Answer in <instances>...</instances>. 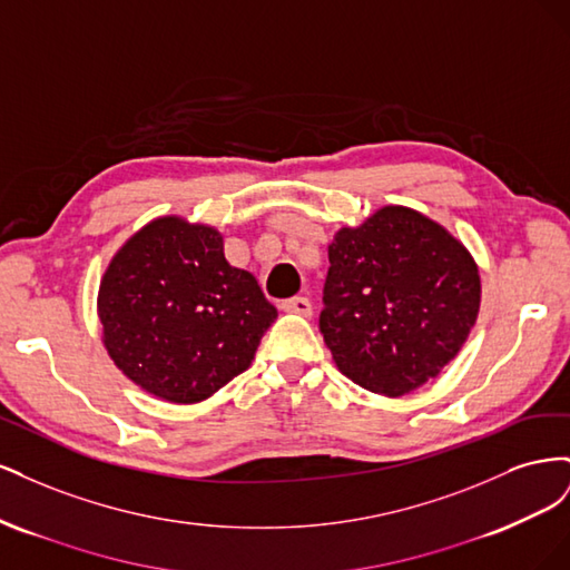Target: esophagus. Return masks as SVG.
Returning a JSON list of instances; mask_svg holds the SVG:
<instances>
[{"mask_svg":"<svg viewBox=\"0 0 570 570\" xmlns=\"http://www.w3.org/2000/svg\"><path fill=\"white\" fill-rule=\"evenodd\" d=\"M283 312L287 314H299V316H312V302L306 297H289L281 304Z\"/></svg>","mask_w":570,"mask_h":570,"instance_id":"esophagus-1","label":"esophagus"}]
</instances>
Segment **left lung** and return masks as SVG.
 I'll return each instance as SVG.
<instances>
[{
	"instance_id": "1",
	"label": "left lung",
	"mask_w": 570,
	"mask_h": 570,
	"mask_svg": "<svg viewBox=\"0 0 570 570\" xmlns=\"http://www.w3.org/2000/svg\"><path fill=\"white\" fill-rule=\"evenodd\" d=\"M318 327L337 368L385 396L425 385L463 347L480 308L471 252L428 216L383 206L327 247Z\"/></svg>"
}]
</instances>
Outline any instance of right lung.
Listing matches in <instances>:
<instances>
[{
    "mask_svg": "<svg viewBox=\"0 0 570 570\" xmlns=\"http://www.w3.org/2000/svg\"><path fill=\"white\" fill-rule=\"evenodd\" d=\"M101 342L135 385L197 404L249 368L278 318L216 228L164 216L116 252L99 283Z\"/></svg>",
    "mask_w": 570,
    "mask_h": 570,
    "instance_id": "1",
    "label": "right lung"
}]
</instances>
